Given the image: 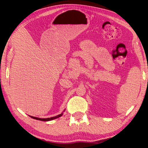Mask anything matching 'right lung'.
Returning a JSON list of instances; mask_svg holds the SVG:
<instances>
[{
	"instance_id": "obj_1",
	"label": "right lung",
	"mask_w": 148,
	"mask_h": 148,
	"mask_svg": "<svg viewBox=\"0 0 148 148\" xmlns=\"http://www.w3.org/2000/svg\"><path fill=\"white\" fill-rule=\"evenodd\" d=\"M63 114V112L61 113V114H60L57 116H54V117H51V118H37V117H34V116H30L31 118H33V119H37V120H40V121H51V120H53V119H56L58 118L59 117H60V116H62Z\"/></svg>"
}]
</instances>
